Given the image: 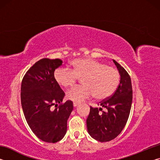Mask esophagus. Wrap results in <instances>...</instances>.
I'll return each instance as SVG.
<instances>
[{
	"label": "esophagus",
	"mask_w": 160,
	"mask_h": 160,
	"mask_svg": "<svg viewBox=\"0 0 160 160\" xmlns=\"http://www.w3.org/2000/svg\"><path fill=\"white\" fill-rule=\"evenodd\" d=\"M78 104H79V103L75 102H73V107H76Z\"/></svg>",
	"instance_id": "34e87169"
}]
</instances>
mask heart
I'll use <instances>...</instances> for the list:
<instances>
[{"instance_id":"1","label":"heart","mask_w":160,"mask_h":160,"mask_svg":"<svg viewBox=\"0 0 160 160\" xmlns=\"http://www.w3.org/2000/svg\"><path fill=\"white\" fill-rule=\"evenodd\" d=\"M72 69L59 67L54 72V78L61 86L70 88L80 78L82 85L67 92L72 101L80 102L94 95L97 99H107L114 93L120 82V73L114 68L92 58H79L72 61Z\"/></svg>"}]
</instances>
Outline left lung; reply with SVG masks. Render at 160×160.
<instances>
[{"mask_svg":"<svg viewBox=\"0 0 160 160\" xmlns=\"http://www.w3.org/2000/svg\"><path fill=\"white\" fill-rule=\"evenodd\" d=\"M121 75L120 83L112 96L98 104L100 107H90L87 118L88 131L94 139L109 142L121 133L128 121L132 99L131 77L115 60Z\"/></svg>","mask_w":160,"mask_h":160,"instance_id":"8db88e82","label":"left lung"}]
</instances>
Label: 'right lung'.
Listing matches in <instances>:
<instances>
[{"label": "right lung", "mask_w": 160, "mask_h": 160, "mask_svg": "<svg viewBox=\"0 0 160 160\" xmlns=\"http://www.w3.org/2000/svg\"><path fill=\"white\" fill-rule=\"evenodd\" d=\"M62 63L58 58H42L27 71L22 81L21 104L27 122L38 138L47 142L63 138L73 109L70 100L62 103L65 93L54 78V71ZM58 103V108L53 110Z\"/></svg>", "instance_id": "obj_1"}]
</instances>
